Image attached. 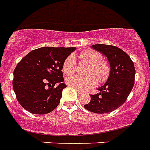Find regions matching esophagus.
I'll return each mask as SVG.
<instances>
[{
	"label": "esophagus",
	"instance_id": "1",
	"mask_svg": "<svg viewBox=\"0 0 150 150\" xmlns=\"http://www.w3.org/2000/svg\"><path fill=\"white\" fill-rule=\"evenodd\" d=\"M76 91H77V92H78V94L79 95V96H81V94H82V92H81V91H80V90H78V89H76Z\"/></svg>",
	"mask_w": 150,
	"mask_h": 150
}]
</instances>
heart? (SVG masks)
<instances>
[{"mask_svg":"<svg viewBox=\"0 0 150 150\" xmlns=\"http://www.w3.org/2000/svg\"><path fill=\"white\" fill-rule=\"evenodd\" d=\"M81 60L91 64L88 70L89 75H96L98 81L103 82L106 80L109 75V68L105 63L103 62V55L94 50H86L79 55ZM76 70V59L73 54L67 57L62 65V71L64 75H69ZM66 83L69 86L80 91L89 89L97 84V79L94 75L83 77L79 75H74L66 79Z\"/></svg>","mask_w":150,"mask_h":150,"instance_id":"b5f03b06","label":"heart"}]
</instances>
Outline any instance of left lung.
<instances>
[{"label":"left lung","mask_w":150,"mask_h":150,"mask_svg":"<svg viewBox=\"0 0 150 150\" xmlns=\"http://www.w3.org/2000/svg\"><path fill=\"white\" fill-rule=\"evenodd\" d=\"M92 48L101 52L110 64V72L104 86L97 90L99 93L91 95V101L84 107L92 112L108 113L123 104L134 86L133 62L121 48L113 45L97 44Z\"/></svg>","instance_id":"obj_1"}]
</instances>
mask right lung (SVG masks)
<instances>
[{"mask_svg": "<svg viewBox=\"0 0 150 150\" xmlns=\"http://www.w3.org/2000/svg\"><path fill=\"white\" fill-rule=\"evenodd\" d=\"M76 47H43L33 50L14 71L13 88L18 103L33 114L43 115L58 106L66 87L62 65Z\"/></svg>", "mask_w": 150, "mask_h": 150, "instance_id": "1", "label": "right lung"}]
</instances>
